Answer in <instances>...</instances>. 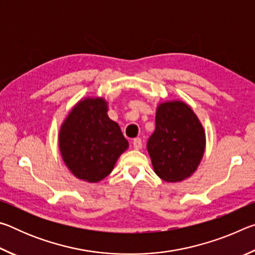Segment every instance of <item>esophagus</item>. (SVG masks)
<instances>
[{"instance_id":"obj_1","label":"esophagus","mask_w":255,"mask_h":255,"mask_svg":"<svg viewBox=\"0 0 255 255\" xmlns=\"http://www.w3.org/2000/svg\"><path fill=\"white\" fill-rule=\"evenodd\" d=\"M132 146L135 149H140L143 147V143H141L140 138H135V139L132 140Z\"/></svg>"}]
</instances>
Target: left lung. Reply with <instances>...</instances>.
<instances>
[{
    "instance_id": "obj_1",
    "label": "left lung",
    "mask_w": 255,
    "mask_h": 255,
    "mask_svg": "<svg viewBox=\"0 0 255 255\" xmlns=\"http://www.w3.org/2000/svg\"><path fill=\"white\" fill-rule=\"evenodd\" d=\"M155 130L147 141L153 169L165 182L191 176L204 156L206 133L191 107L183 101L159 103Z\"/></svg>"
}]
</instances>
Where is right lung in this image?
Returning <instances> with one entry per match:
<instances>
[{"instance_id":"add662e5","label":"right lung","mask_w":255,"mask_h":255,"mask_svg":"<svg viewBox=\"0 0 255 255\" xmlns=\"http://www.w3.org/2000/svg\"><path fill=\"white\" fill-rule=\"evenodd\" d=\"M103 98H84L73 107L60 126V155L73 175L97 183L114 170L128 140L119 125L108 117Z\"/></svg>"}]
</instances>
